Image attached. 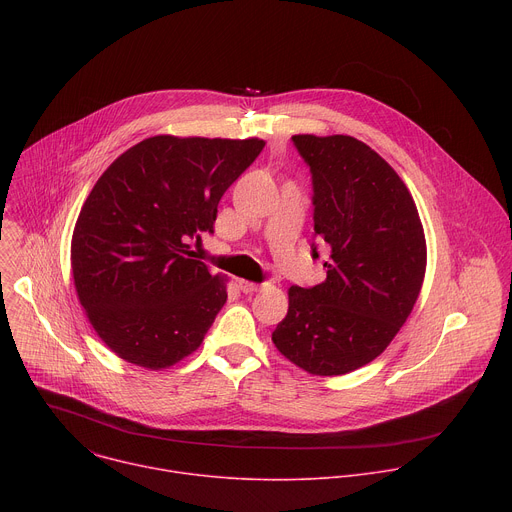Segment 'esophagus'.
Here are the masks:
<instances>
[{
    "instance_id": "34e87169",
    "label": "esophagus",
    "mask_w": 512,
    "mask_h": 512,
    "mask_svg": "<svg viewBox=\"0 0 512 512\" xmlns=\"http://www.w3.org/2000/svg\"><path fill=\"white\" fill-rule=\"evenodd\" d=\"M261 285L259 283H253V281H247V279H239V289L243 291V294H253V291H257Z\"/></svg>"
}]
</instances>
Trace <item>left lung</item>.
Returning <instances> with one entry per match:
<instances>
[{
    "instance_id": "8db88e82",
    "label": "left lung",
    "mask_w": 512,
    "mask_h": 512,
    "mask_svg": "<svg viewBox=\"0 0 512 512\" xmlns=\"http://www.w3.org/2000/svg\"><path fill=\"white\" fill-rule=\"evenodd\" d=\"M291 139L312 172L314 233L330 261L324 283L289 287L271 340L310 375H346L375 360L409 318L425 277V235L407 186L367 143Z\"/></svg>"
}]
</instances>
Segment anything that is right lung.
I'll list each match as a JSON object with an SVG mask.
<instances>
[{"mask_svg":"<svg viewBox=\"0 0 512 512\" xmlns=\"http://www.w3.org/2000/svg\"><path fill=\"white\" fill-rule=\"evenodd\" d=\"M265 141L156 135L97 180L70 243L72 277L99 338L143 369L192 354L227 302V277L190 259L227 188Z\"/></svg>","mask_w":512,"mask_h":512,"instance_id":"add662e5","label":"right lung"}]
</instances>
